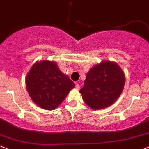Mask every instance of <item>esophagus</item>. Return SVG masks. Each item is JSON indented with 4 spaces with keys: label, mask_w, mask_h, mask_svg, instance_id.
Instances as JSON below:
<instances>
[{
    "label": "esophagus",
    "mask_w": 149,
    "mask_h": 149,
    "mask_svg": "<svg viewBox=\"0 0 149 149\" xmlns=\"http://www.w3.org/2000/svg\"><path fill=\"white\" fill-rule=\"evenodd\" d=\"M76 89H80V85H79L78 83H76Z\"/></svg>",
    "instance_id": "obj_1"
}]
</instances>
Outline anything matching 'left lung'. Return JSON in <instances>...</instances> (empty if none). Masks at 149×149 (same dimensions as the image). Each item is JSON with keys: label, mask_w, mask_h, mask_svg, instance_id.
<instances>
[{"label": "left lung", "mask_w": 149, "mask_h": 149, "mask_svg": "<svg viewBox=\"0 0 149 149\" xmlns=\"http://www.w3.org/2000/svg\"><path fill=\"white\" fill-rule=\"evenodd\" d=\"M125 73L116 63L102 62L89 70L79 91L86 105L94 110L110 106L122 94Z\"/></svg>", "instance_id": "obj_1"}]
</instances>
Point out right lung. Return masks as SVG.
I'll return each instance as SVG.
<instances>
[{"mask_svg":"<svg viewBox=\"0 0 149 149\" xmlns=\"http://www.w3.org/2000/svg\"><path fill=\"white\" fill-rule=\"evenodd\" d=\"M26 87L36 105L46 110H54L75 84L55 63L44 60L37 62L31 68L26 77Z\"/></svg>","mask_w":149,"mask_h":149,"instance_id":"add662e5","label":"right lung"}]
</instances>
